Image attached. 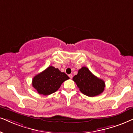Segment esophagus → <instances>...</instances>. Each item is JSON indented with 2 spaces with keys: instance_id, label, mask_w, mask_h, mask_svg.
Segmentation results:
<instances>
[{
  "instance_id": "34e87169",
  "label": "esophagus",
  "mask_w": 133,
  "mask_h": 133,
  "mask_svg": "<svg viewBox=\"0 0 133 133\" xmlns=\"http://www.w3.org/2000/svg\"><path fill=\"white\" fill-rule=\"evenodd\" d=\"M69 77L70 78H72V77L73 76H72V74H69Z\"/></svg>"
}]
</instances>
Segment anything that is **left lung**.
<instances>
[{
    "label": "left lung",
    "instance_id": "8db88e82",
    "mask_svg": "<svg viewBox=\"0 0 133 133\" xmlns=\"http://www.w3.org/2000/svg\"><path fill=\"white\" fill-rule=\"evenodd\" d=\"M72 80L77 84L80 91L89 97L101 94L105 88V82L93 75L86 67H82Z\"/></svg>",
    "mask_w": 133,
    "mask_h": 133
}]
</instances>
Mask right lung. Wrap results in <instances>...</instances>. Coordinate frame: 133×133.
<instances>
[{"label": "right lung", "instance_id": "obj_1", "mask_svg": "<svg viewBox=\"0 0 133 133\" xmlns=\"http://www.w3.org/2000/svg\"><path fill=\"white\" fill-rule=\"evenodd\" d=\"M69 78L64 72H61L58 68L49 66L34 77L32 84L38 93L46 96L56 92L61 84Z\"/></svg>", "mask_w": 133, "mask_h": 133}]
</instances>
